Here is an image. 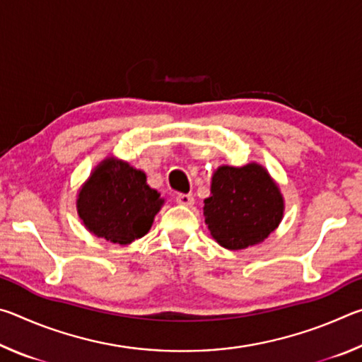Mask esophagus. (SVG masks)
I'll use <instances>...</instances> for the list:
<instances>
[{"instance_id": "34e87169", "label": "esophagus", "mask_w": 362, "mask_h": 362, "mask_svg": "<svg viewBox=\"0 0 362 362\" xmlns=\"http://www.w3.org/2000/svg\"><path fill=\"white\" fill-rule=\"evenodd\" d=\"M175 201L182 206H193L194 198H193V194H189V193H179L175 196Z\"/></svg>"}]
</instances>
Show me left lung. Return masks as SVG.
Wrapping results in <instances>:
<instances>
[{"label": "left lung", "instance_id": "1", "mask_svg": "<svg viewBox=\"0 0 362 362\" xmlns=\"http://www.w3.org/2000/svg\"><path fill=\"white\" fill-rule=\"evenodd\" d=\"M283 196L259 164L222 166L204 201L206 225L220 246L238 250L268 238L283 218Z\"/></svg>", "mask_w": 362, "mask_h": 362}]
</instances>
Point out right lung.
<instances>
[{
	"mask_svg": "<svg viewBox=\"0 0 362 362\" xmlns=\"http://www.w3.org/2000/svg\"><path fill=\"white\" fill-rule=\"evenodd\" d=\"M161 204V196L146 185L142 170L107 159L79 192L78 214L95 236L129 244L148 233Z\"/></svg>",
	"mask_w": 362,
	"mask_h": 362,
	"instance_id": "right-lung-1",
	"label": "right lung"
}]
</instances>
